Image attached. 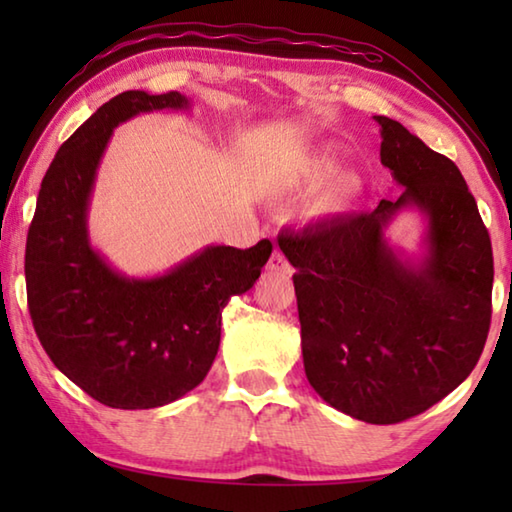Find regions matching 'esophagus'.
I'll list each match as a JSON object with an SVG mask.
<instances>
[{
  "mask_svg": "<svg viewBox=\"0 0 512 512\" xmlns=\"http://www.w3.org/2000/svg\"><path fill=\"white\" fill-rule=\"evenodd\" d=\"M266 271L268 273H275V275H289L291 273V264L287 262V257H284L280 250H273L271 259H268L266 264Z\"/></svg>",
  "mask_w": 512,
  "mask_h": 512,
  "instance_id": "1",
  "label": "esophagus"
}]
</instances>
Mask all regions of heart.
<instances>
[{"mask_svg":"<svg viewBox=\"0 0 512 512\" xmlns=\"http://www.w3.org/2000/svg\"><path fill=\"white\" fill-rule=\"evenodd\" d=\"M334 169V155L332 151H323L311 155V158L293 162L291 167L280 173V187L284 189H314L332 173ZM363 189L361 178L357 173L345 171L336 173V176L329 180L323 192H320L318 201L314 203L316 214H336L348 210V207L357 201Z\"/></svg>","mask_w":512,"mask_h":512,"instance_id":"heart-1","label":"heart"}]
</instances>
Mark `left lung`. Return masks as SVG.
Wrapping results in <instances>:
<instances>
[{
    "label": "left lung",
    "instance_id": "8db88e82",
    "mask_svg": "<svg viewBox=\"0 0 512 512\" xmlns=\"http://www.w3.org/2000/svg\"><path fill=\"white\" fill-rule=\"evenodd\" d=\"M381 164L404 192L372 212L282 230L296 268L302 359L323 400L370 424L420 415L463 384L492 316V244L456 164L377 115ZM404 206L428 216V255L402 263L383 228Z\"/></svg>",
    "mask_w": 512,
    "mask_h": 512
}]
</instances>
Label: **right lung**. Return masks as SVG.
Returning <instances> with one entry per match:
<instances>
[{"label": "right lung", "mask_w": 512, "mask_h": 512, "mask_svg": "<svg viewBox=\"0 0 512 512\" xmlns=\"http://www.w3.org/2000/svg\"><path fill=\"white\" fill-rule=\"evenodd\" d=\"M180 92L128 90L60 146L42 178L24 275L42 348L65 377L112 409H155L196 388L219 352L221 311L253 289L273 244L207 246L167 275L131 280L88 239V203L115 126L140 112L180 110Z\"/></svg>", "instance_id": "obj_1"}]
</instances>
